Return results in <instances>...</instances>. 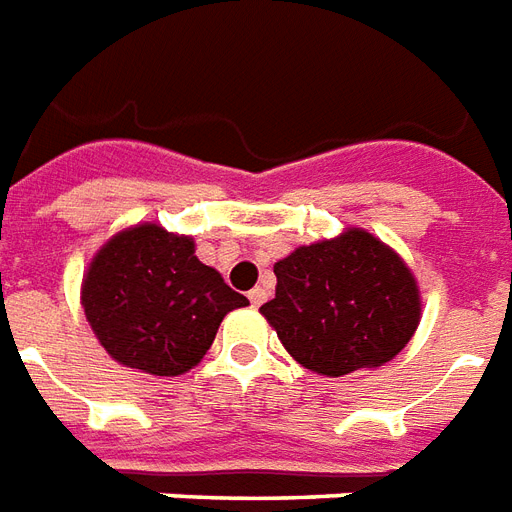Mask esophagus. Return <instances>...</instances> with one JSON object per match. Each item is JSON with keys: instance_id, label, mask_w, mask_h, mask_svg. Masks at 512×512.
Listing matches in <instances>:
<instances>
[{"instance_id": "esophagus-1", "label": "esophagus", "mask_w": 512, "mask_h": 512, "mask_svg": "<svg viewBox=\"0 0 512 512\" xmlns=\"http://www.w3.org/2000/svg\"><path fill=\"white\" fill-rule=\"evenodd\" d=\"M266 298H268V293L266 290H263V287H255V290H249V304L255 306H263L266 304Z\"/></svg>"}]
</instances>
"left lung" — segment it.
<instances>
[{
  "label": "left lung",
  "instance_id": "1",
  "mask_svg": "<svg viewBox=\"0 0 512 512\" xmlns=\"http://www.w3.org/2000/svg\"><path fill=\"white\" fill-rule=\"evenodd\" d=\"M276 295L260 306L309 372L342 377L393 361L420 323V287L396 249L363 227L298 246L274 263Z\"/></svg>",
  "mask_w": 512,
  "mask_h": 512
}]
</instances>
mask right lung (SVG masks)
I'll use <instances>...</instances> for the list:
<instances>
[{"label": "right lung", "mask_w": 512, "mask_h": 512, "mask_svg": "<svg viewBox=\"0 0 512 512\" xmlns=\"http://www.w3.org/2000/svg\"><path fill=\"white\" fill-rule=\"evenodd\" d=\"M217 268L200 263L192 236L157 222L124 227L97 249L81 306L113 361L154 377H179L208 352L227 312L246 306Z\"/></svg>", "instance_id": "obj_1"}]
</instances>
